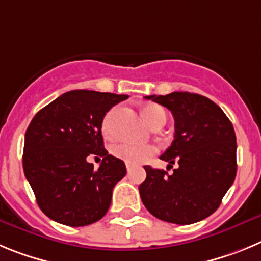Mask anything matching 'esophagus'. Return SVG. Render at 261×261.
<instances>
[{
	"instance_id": "esophagus-1",
	"label": "esophagus",
	"mask_w": 261,
	"mask_h": 261,
	"mask_svg": "<svg viewBox=\"0 0 261 261\" xmlns=\"http://www.w3.org/2000/svg\"><path fill=\"white\" fill-rule=\"evenodd\" d=\"M126 169H127V173H130V171L133 170V166L128 165V164H127V165H126Z\"/></svg>"
}]
</instances>
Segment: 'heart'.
Listing matches in <instances>:
<instances>
[{"label":"heart","mask_w":261,"mask_h":261,"mask_svg":"<svg viewBox=\"0 0 261 261\" xmlns=\"http://www.w3.org/2000/svg\"><path fill=\"white\" fill-rule=\"evenodd\" d=\"M119 113H121V108L114 107L113 109H110L105 114L104 119H102V134L108 138H113L116 135V122ZM143 114H144V118L147 119L149 126L154 125L156 122L166 121L165 110L156 104L145 105L143 108ZM112 153L128 165H139V164L148 161L156 153V148L153 145H136L130 144V143H123V144L113 147Z\"/></svg>","instance_id":"1"}]
</instances>
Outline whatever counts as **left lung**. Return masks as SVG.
<instances>
[{
	"mask_svg": "<svg viewBox=\"0 0 261 261\" xmlns=\"http://www.w3.org/2000/svg\"><path fill=\"white\" fill-rule=\"evenodd\" d=\"M174 117V140L160 159L173 173L144 166L139 186L149 213L163 221L190 225L212 215L237 174V138L226 114L208 97L190 92L145 96ZM173 168V166H171Z\"/></svg>",
	"mask_w": 261,
	"mask_h": 261,
	"instance_id": "left-lung-1",
	"label": "left lung"
}]
</instances>
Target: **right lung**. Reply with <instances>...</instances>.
<instances>
[{
    "label": "right lung",
    "instance_id": "obj_1",
    "mask_svg": "<svg viewBox=\"0 0 261 261\" xmlns=\"http://www.w3.org/2000/svg\"><path fill=\"white\" fill-rule=\"evenodd\" d=\"M127 95L75 90L39 110L24 136L23 170L37 205L50 220L86 226L105 216L114 186L126 175L122 160L108 154L105 114ZM103 157L98 169L86 161Z\"/></svg>",
    "mask_w": 261,
    "mask_h": 261
}]
</instances>
